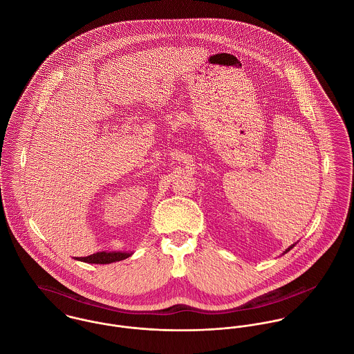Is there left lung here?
<instances>
[{
  "instance_id": "left-lung-1",
  "label": "left lung",
  "mask_w": 354,
  "mask_h": 354,
  "mask_svg": "<svg viewBox=\"0 0 354 354\" xmlns=\"http://www.w3.org/2000/svg\"><path fill=\"white\" fill-rule=\"evenodd\" d=\"M290 248H293V247H290ZM290 248H289V250H286V252H288V251H290Z\"/></svg>"
}]
</instances>
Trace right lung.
Listing matches in <instances>:
<instances>
[{
    "mask_svg": "<svg viewBox=\"0 0 354 354\" xmlns=\"http://www.w3.org/2000/svg\"><path fill=\"white\" fill-rule=\"evenodd\" d=\"M129 256H131V253L98 252L90 254V256H86V257H79L77 260L86 261V263H95V264H109V263L124 260V259H127Z\"/></svg>",
    "mask_w": 354,
    "mask_h": 354,
    "instance_id": "obj_1",
    "label": "right lung"
}]
</instances>
